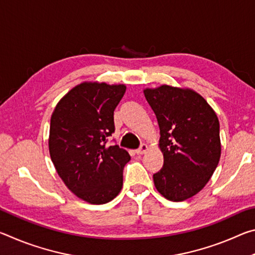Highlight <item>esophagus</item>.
<instances>
[{"mask_svg": "<svg viewBox=\"0 0 255 255\" xmlns=\"http://www.w3.org/2000/svg\"><path fill=\"white\" fill-rule=\"evenodd\" d=\"M147 149H148L147 145H146V144H141V145H140V147L138 148V149H136V153H137L138 155H140V154H144V153L147 152Z\"/></svg>", "mask_w": 255, "mask_h": 255, "instance_id": "esophagus-1", "label": "esophagus"}]
</instances>
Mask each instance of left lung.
Returning a JSON list of instances; mask_svg holds the SVG:
<instances>
[{"instance_id":"8db88e82","label":"left lung","mask_w":255,"mask_h":255,"mask_svg":"<svg viewBox=\"0 0 255 255\" xmlns=\"http://www.w3.org/2000/svg\"><path fill=\"white\" fill-rule=\"evenodd\" d=\"M144 94L156 116L164 163L153 174L157 191L167 200L183 201L208 182L221 158L219 122L200 94L162 85Z\"/></svg>"}]
</instances>
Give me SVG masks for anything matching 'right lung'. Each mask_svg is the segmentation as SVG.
I'll use <instances>...</instances> for the list:
<instances>
[{"instance_id": "add662e5", "label": "right lung", "mask_w": 255, "mask_h": 255, "mask_svg": "<svg viewBox=\"0 0 255 255\" xmlns=\"http://www.w3.org/2000/svg\"><path fill=\"white\" fill-rule=\"evenodd\" d=\"M125 92L123 84L85 82L72 89L51 115V161L66 187L90 204H107L123 188L130 156L107 141L115 132L114 111Z\"/></svg>"}]
</instances>
